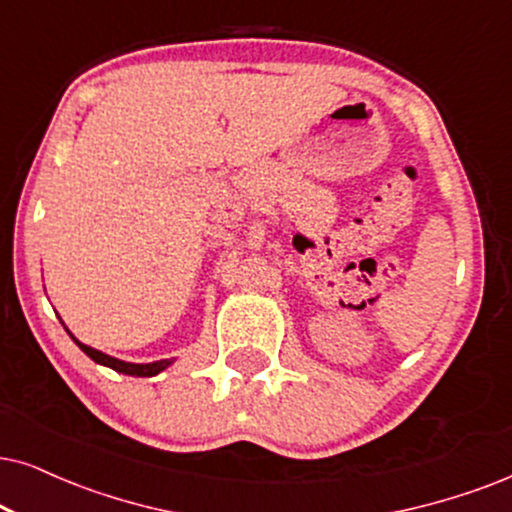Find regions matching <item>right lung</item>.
<instances>
[{"instance_id":"obj_1","label":"right lung","mask_w":512,"mask_h":512,"mask_svg":"<svg viewBox=\"0 0 512 512\" xmlns=\"http://www.w3.org/2000/svg\"><path fill=\"white\" fill-rule=\"evenodd\" d=\"M70 338H73V335H70ZM73 340H75V338H73ZM75 342H77V347H80L82 352L87 354L89 359H94V361H96V364L111 366L113 371H120V373H127V375H141V378H151V375L160 373V371H165V368L172 364L170 359H163V361H153V364H127V361H120V359H115V357H108V354L99 352V349H94V347H87V345H82L80 340H75Z\"/></svg>"}]
</instances>
